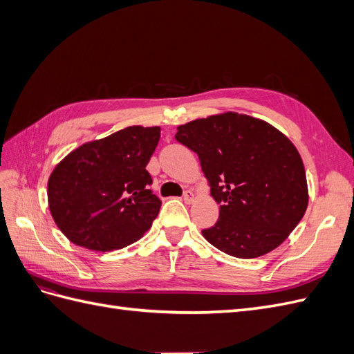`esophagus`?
I'll return each mask as SVG.
<instances>
[{"mask_svg": "<svg viewBox=\"0 0 354 354\" xmlns=\"http://www.w3.org/2000/svg\"><path fill=\"white\" fill-rule=\"evenodd\" d=\"M183 199H185L186 203H192V202L195 201V194H194V192H192V190H186Z\"/></svg>", "mask_w": 354, "mask_h": 354, "instance_id": "34e87169", "label": "esophagus"}]
</instances>
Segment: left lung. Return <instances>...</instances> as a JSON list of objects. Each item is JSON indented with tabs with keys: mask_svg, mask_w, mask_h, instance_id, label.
I'll use <instances>...</instances> for the list:
<instances>
[{
	"mask_svg": "<svg viewBox=\"0 0 354 354\" xmlns=\"http://www.w3.org/2000/svg\"><path fill=\"white\" fill-rule=\"evenodd\" d=\"M176 138L198 153L216 226L202 236L224 254L257 259L277 248L303 218L308 187L303 159L272 124L224 112L177 127Z\"/></svg>",
	"mask_w": 354,
	"mask_h": 354,
	"instance_id": "left-lung-1",
	"label": "left lung"
}]
</instances>
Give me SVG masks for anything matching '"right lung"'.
<instances>
[{
    "label": "right lung",
    "mask_w": 354,
    "mask_h": 354,
    "mask_svg": "<svg viewBox=\"0 0 354 354\" xmlns=\"http://www.w3.org/2000/svg\"><path fill=\"white\" fill-rule=\"evenodd\" d=\"M159 127H127L81 145L53 169L47 185L51 217L75 245L121 250L140 239L156 218L160 199L146 171Z\"/></svg>",
    "instance_id": "obj_1"
}]
</instances>
